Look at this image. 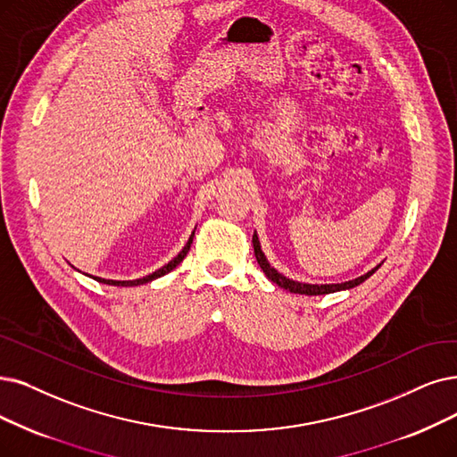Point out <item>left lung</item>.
Instances as JSON below:
<instances>
[{
	"label": "left lung",
	"instance_id": "8db88e82",
	"mask_svg": "<svg viewBox=\"0 0 457 457\" xmlns=\"http://www.w3.org/2000/svg\"><path fill=\"white\" fill-rule=\"evenodd\" d=\"M253 249H254V257H257V262L259 266L262 268V271L266 273V278L270 281H273L276 285H279L281 288L288 290V292H295V295H305V296H320V295H330V292H337V290H346V288H354L358 287L360 283L366 281L368 278H371L373 273L380 268L375 266L373 270H370L368 273H363V276L356 278V279H351V281H345V283H332V285H312V283H300V281H295V279H288L285 278L283 273H279L276 268L270 266L266 254L262 253L261 249V242H259V236L257 232L253 234Z\"/></svg>",
	"mask_w": 457,
	"mask_h": 457
}]
</instances>
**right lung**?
Returning a JSON list of instances; mask_svg holds the SVG:
<instances>
[{
    "label": "right lung",
    "instance_id": "obj_1",
    "mask_svg": "<svg viewBox=\"0 0 457 457\" xmlns=\"http://www.w3.org/2000/svg\"><path fill=\"white\" fill-rule=\"evenodd\" d=\"M193 236H195V230L191 232L189 240H187V244L184 245V249H181L169 264H165L162 268L155 270L154 273H150V276L140 278V279H133V281H114V279H103V278H94V279L99 281V283H104V285H114V287H137V285H144V283H150V281H154V279H159V278H162V276H167L169 271H172L181 261H184V259L187 257V253H189L191 244H193ZM86 276H87V273H86Z\"/></svg>",
    "mask_w": 457,
    "mask_h": 457
}]
</instances>
